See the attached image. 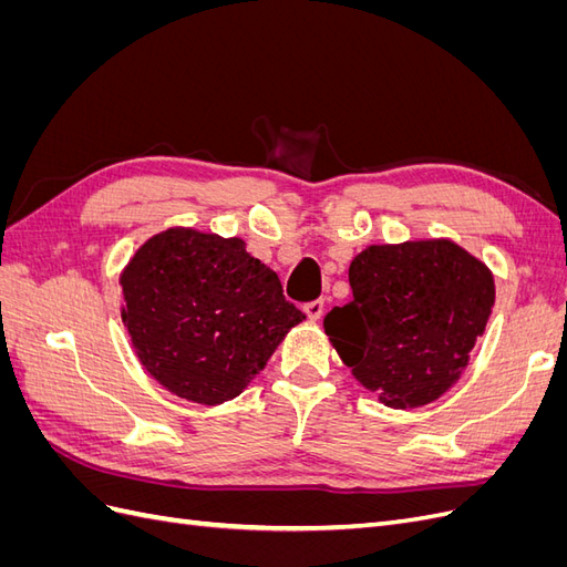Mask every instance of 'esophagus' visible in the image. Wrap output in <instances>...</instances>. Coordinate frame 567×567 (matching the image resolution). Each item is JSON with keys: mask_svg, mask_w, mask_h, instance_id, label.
I'll use <instances>...</instances> for the list:
<instances>
[{"mask_svg": "<svg viewBox=\"0 0 567 567\" xmlns=\"http://www.w3.org/2000/svg\"><path fill=\"white\" fill-rule=\"evenodd\" d=\"M305 315H307V319L310 321H317L321 315H323V300H312V302H307L305 307Z\"/></svg>", "mask_w": 567, "mask_h": 567, "instance_id": "34e87169", "label": "esophagus"}]
</instances>
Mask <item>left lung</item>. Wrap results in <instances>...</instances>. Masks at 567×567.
Here are the masks:
<instances>
[{
    "instance_id": "8db88e82",
    "label": "left lung",
    "mask_w": 567,
    "mask_h": 567,
    "mask_svg": "<svg viewBox=\"0 0 567 567\" xmlns=\"http://www.w3.org/2000/svg\"><path fill=\"white\" fill-rule=\"evenodd\" d=\"M350 288L323 331L392 409L431 404L456 383L494 305L492 271L447 238L369 246L350 265Z\"/></svg>"
}]
</instances>
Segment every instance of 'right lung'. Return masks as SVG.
<instances>
[{"label": "right lung", "mask_w": 567, "mask_h": 567, "mask_svg": "<svg viewBox=\"0 0 567 567\" xmlns=\"http://www.w3.org/2000/svg\"><path fill=\"white\" fill-rule=\"evenodd\" d=\"M120 286L142 367L177 398L208 406L241 394L305 319L241 238L196 229L148 238Z\"/></svg>", "instance_id": "1"}]
</instances>
